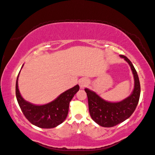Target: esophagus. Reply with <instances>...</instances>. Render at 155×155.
Masks as SVG:
<instances>
[{"label":"esophagus","instance_id":"esophagus-1","mask_svg":"<svg viewBox=\"0 0 155 155\" xmlns=\"http://www.w3.org/2000/svg\"><path fill=\"white\" fill-rule=\"evenodd\" d=\"M88 83V80L86 78H81V79L78 82V84H79V86L81 88H83L87 86Z\"/></svg>","mask_w":155,"mask_h":155}]
</instances>
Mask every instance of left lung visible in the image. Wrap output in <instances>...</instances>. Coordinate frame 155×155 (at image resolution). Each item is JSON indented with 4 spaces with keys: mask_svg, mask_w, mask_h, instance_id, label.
Wrapping results in <instances>:
<instances>
[{
    "mask_svg": "<svg viewBox=\"0 0 155 155\" xmlns=\"http://www.w3.org/2000/svg\"><path fill=\"white\" fill-rule=\"evenodd\" d=\"M124 58L133 71L134 78V88L130 96L119 103H109L104 101L94 92L85 88L88 103L90 115L94 122L101 127H112L127 120L134 113L139 103L140 85L137 72L133 64L127 57Z\"/></svg>",
    "mask_w": 155,
    "mask_h": 155,
    "instance_id": "1",
    "label": "left lung"
}]
</instances>
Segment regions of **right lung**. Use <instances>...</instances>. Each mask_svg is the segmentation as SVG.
<instances>
[{
	"instance_id": "1",
	"label": "right lung",
	"mask_w": 155,
	"mask_h": 155,
	"mask_svg": "<svg viewBox=\"0 0 155 155\" xmlns=\"http://www.w3.org/2000/svg\"><path fill=\"white\" fill-rule=\"evenodd\" d=\"M18 74L16 82V97L23 114L32 124L42 128H51L61 124L67 118L69 103L79 90L76 85L51 103L45 105H35L23 99L18 88Z\"/></svg>"
}]
</instances>
